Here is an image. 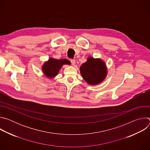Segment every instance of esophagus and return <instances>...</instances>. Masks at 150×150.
<instances>
[{"mask_svg":"<svg viewBox=\"0 0 150 150\" xmlns=\"http://www.w3.org/2000/svg\"><path fill=\"white\" fill-rule=\"evenodd\" d=\"M71 63H72V65L73 66H74L75 64V60H74V59H71Z\"/></svg>","mask_w":150,"mask_h":150,"instance_id":"obj_1","label":"esophagus"}]
</instances>
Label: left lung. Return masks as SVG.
Wrapping results in <instances>:
<instances>
[{
	"label": "left lung",
	"mask_w": 150,
	"mask_h": 150,
	"mask_svg": "<svg viewBox=\"0 0 150 150\" xmlns=\"http://www.w3.org/2000/svg\"><path fill=\"white\" fill-rule=\"evenodd\" d=\"M82 77L88 83L97 85L105 78L107 69L105 63L100 59L88 57L80 67Z\"/></svg>",
	"instance_id": "obj_1"
}]
</instances>
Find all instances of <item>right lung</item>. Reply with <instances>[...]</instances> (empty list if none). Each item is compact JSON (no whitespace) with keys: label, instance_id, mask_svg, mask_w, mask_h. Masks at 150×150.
I'll use <instances>...</instances> for the list:
<instances>
[{"label":"right lung","instance_id":"add662e5","mask_svg":"<svg viewBox=\"0 0 150 150\" xmlns=\"http://www.w3.org/2000/svg\"><path fill=\"white\" fill-rule=\"evenodd\" d=\"M65 64L70 65L71 62L65 59L57 60L50 58L49 59L48 62L45 63L44 65L42 66V70L47 77L53 78L58 74L60 69Z\"/></svg>","mask_w":150,"mask_h":150}]
</instances>
